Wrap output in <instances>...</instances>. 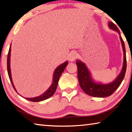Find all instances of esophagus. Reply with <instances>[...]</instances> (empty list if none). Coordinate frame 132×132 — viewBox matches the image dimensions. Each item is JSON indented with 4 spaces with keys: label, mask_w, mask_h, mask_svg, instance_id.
I'll use <instances>...</instances> for the list:
<instances>
[{
    "label": "esophagus",
    "mask_w": 132,
    "mask_h": 132,
    "mask_svg": "<svg viewBox=\"0 0 132 132\" xmlns=\"http://www.w3.org/2000/svg\"><path fill=\"white\" fill-rule=\"evenodd\" d=\"M77 53L76 52H73L70 53V56H69V60H70L71 62H73L75 61L76 59H77Z\"/></svg>",
    "instance_id": "34e87169"
}]
</instances>
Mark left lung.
I'll return each instance as SVG.
<instances>
[{
    "label": "left lung",
    "instance_id": "obj_1",
    "mask_svg": "<svg viewBox=\"0 0 132 132\" xmlns=\"http://www.w3.org/2000/svg\"><path fill=\"white\" fill-rule=\"evenodd\" d=\"M108 27L111 30L116 31L119 34L123 48V63L122 70L114 81L107 84H102L101 82H95L94 80L93 79L91 73L85 63L80 60H76L77 77L80 86L82 90L87 94L94 97L103 98L108 97L112 94L121 84L125 77L126 70V50H125L124 41H123L122 38L120 35L119 30L117 26L111 21L109 22Z\"/></svg>",
    "mask_w": 132,
    "mask_h": 132
}]
</instances>
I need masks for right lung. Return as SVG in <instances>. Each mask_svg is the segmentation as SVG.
<instances>
[{
  "mask_svg": "<svg viewBox=\"0 0 132 132\" xmlns=\"http://www.w3.org/2000/svg\"><path fill=\"white\" fill-rule=\"evenodd\" d=\"M10 55H11V45L10 46V48H9V52L7 55V72H8L9 77L10 80L11 82H12V84L13 87V88H14V90L17 93L16 89H15V87L14 86V84H13L12 78V75H11L10 64ZM68 61H66L65 62H64V63L61 64V65H59L57 68H56L53 74V80H52V84L51 85L50 88H49L48 90L45 91V92L42 94V95L38 96V97H36L34 98H25L26 99L28 100V101H32V102H39V101H44V100H45L46 99H48V98H50L51 97H52V96L54 94V93L56 91V90L57 88V84H58V81H59V78L61 77L62 73H63V71H64L66 66L68 65Z\"/></svg>",
  "mask_w": 132,
  "mask_h": 132,
  "instance_id": "right-lung-1",
  "label": "right lung"
}]
</instances>
